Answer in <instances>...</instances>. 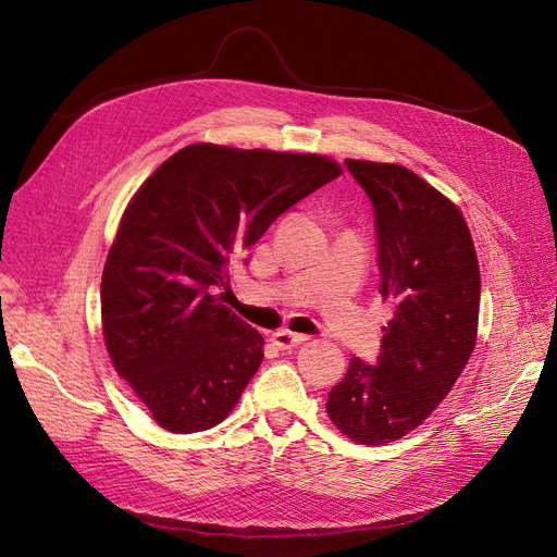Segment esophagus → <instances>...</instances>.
<instances>
[{"label": "esophagus", "instance_id": "34e87169", "mask_svg": "<svg viewBox=\"0 0 557 557\" xmlns=\"http://www.w3.org/2000/svg\"><path fill=\"white\" fill-rule=\"evenodd\" d=\"M309 339L307 334H297V332H290V330H278L272 334V342L281 348V350H288V348H295V346H301Z\"/></svg>", "mask_w": 557, "mask_h": 557}]
</instances>
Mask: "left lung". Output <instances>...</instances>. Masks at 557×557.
<instances>
[{
	"label": "left lung",
	"instance_id": "1",
	"mask_svg": "<svg viewBox=\"0 0 557 557\" xmlns=\"http://www.w3.org/2000/svg\"><path fill=\"white\" fill-rule=\"evenodd\" d=\"M372 199L381 297L395 313L376 364L352 358L327 416L352 442L401 440L440 407L476 344L481 272L460 209L407 166L346 160Z\"/></svg>",
	"mask_w": 557,
	"mask_h": 557
}]
</instances>
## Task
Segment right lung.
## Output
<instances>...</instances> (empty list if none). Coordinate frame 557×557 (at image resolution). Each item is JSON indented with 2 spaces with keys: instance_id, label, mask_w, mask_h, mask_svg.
Wrapping results in <instances>:
<instances>
[{
  "instance_id": "right-lung-1",
  "label": "right lung",
  "mask_w": 557,
  "mask_h": 557,
  "mask_svg": "<svg viewBox=\"0 0 557 557\" xmlns=\"http://www.w3.org/2000/svg\"><path fill=\"white\" fill-rule=\"evenodd\" d=\"M339 174L325 156L193 144L132 197L102 274V330L158 425L205 432L237 407L264 339L215 290L283 211Z\"/></svg>"
}]
</instances>
